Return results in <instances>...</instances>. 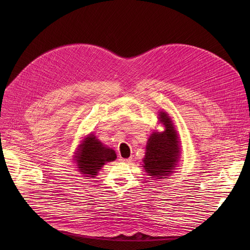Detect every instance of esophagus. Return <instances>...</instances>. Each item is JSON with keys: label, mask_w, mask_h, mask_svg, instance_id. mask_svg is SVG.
Wrapping results in <instances>:
<instances>
[{"label": "esophagus", "mask_w": 250, "mask_h": 250, "mask_svg": "<svg viewBox=\"0 0 250 250\" xmlns=\"http://www.w3.org/2000/svg\"><path fill=\"white\" fill-rule=\"evenodd\" d=\"M123 162H125V163H130L132 162V158H128V159H124V158H122L121 159Z\"/></svg>", "instance_id": "esophagus-1"}]
</instances>
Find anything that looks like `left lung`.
<instances>
[{
	"mask_svg": "<svg viewBox=\"0 0 250 250\" xmlns=\"http://www.w3.org/2000/svg\"><path fill=\"white\" fill-rule=\"evenodd\" d=\"M163 132H153L148 139L143 167L152 178H165L175 169L179 160L180 146L177 130L171 118L165 111L159 112Z\"/></svg>",
	"mask_w": 250,
	"mask_h": 250,
	"instance_id": "left-lung-1",
	"label": "left lung"
}]
</instances>
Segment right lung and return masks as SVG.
I'll return each instance as SVG.
<instances>
[{"label":"right lung","mask_w":250,"mask_h":250,"mask_svg":"<svg viewBox=\"0 0 250 250\" xmlns=\"http://www.w3.org/2000/svg\"><path fill=\"white\" fill-rule=\"evenodd\" d=\"M74 157L79 172L86 177H95L105 163L116 159V154L114 150L103 145L93 134H90L79 145Z\"/></svg>","instance_id":"right-lung-1"}]
</instances>
